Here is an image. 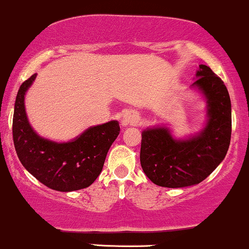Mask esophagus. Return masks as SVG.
<instances>
[{"label":"esophagus","mask_w":249,"mask_h":249,"mask_svg":"<svg viewBox=\"0 0 249 249\" xmlns=\"http://www.w3.org/2000/svg\"><path fill=\"white\" fill-rule=\"evenodd\" d=\"M138 120H139V116H138L137 112L125 111L124 113H123V118H122L123 126H126V125L137 124Z\"/></svg>","instance_id":"1"}]
</instances>
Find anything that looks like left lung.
Listing matches in <instances>:
<instances>
[{"label": "left lung", "instance_id": "1", "mask_svg": "<svg viewBox=\"0 0 249 249\" xmlns=\"http://www.w3.org/2000/svg\"><path fill=\"white\" fill-rule=\"evenodd\" d=\"M207 99V124L198 135L175 139L168 127L142 132L141 165L160 187L183 188L206 179L226 157L231 136L228 89L206 65H200L193 84Z\"/></svg>", "mask_w": 249, "mask_h": 249}]
</instances>
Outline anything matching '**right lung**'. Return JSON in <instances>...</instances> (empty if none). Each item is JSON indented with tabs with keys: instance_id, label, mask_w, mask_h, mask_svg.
<instances>
[{
	"instance_id": "add662e5",
	"label": "right lung",
	"mask_w": 249,
	"mask_h": 249,
	"mask_svg": "<svg viewBox=\"0 0 249 249\" xmlns=\"http://www.w3.org/2000/svg\"><path fill=\"white\" fill-rule=\"evenodd\" d=\"M36 74L18 89L13 117V139L22 165L37 181L58 191L89 187L103 170L108 149L119 135L117 120L91 126L73 141L56 143L40 137L29 124L24 95Z\"/></svg>"
}]
</instances>
